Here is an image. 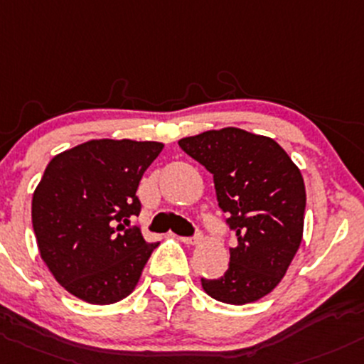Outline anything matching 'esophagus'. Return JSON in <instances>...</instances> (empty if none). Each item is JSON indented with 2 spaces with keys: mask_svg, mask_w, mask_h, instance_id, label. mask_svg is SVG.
<instances>
[{
  "mask_svg": "<svg viewBox=\"0 0 364 364\" xmlns=\"http://www.w3.org/2000/svg\"><path fill=\"white\" fill-rule=\"evenodd\" d=\"M178 239L181 240V242L188 244V246H197V244H200L202 237L200 235H197V237H178Z\"/></svg>",
  "mask_w": 364,
  "mask_h": 364,
  "instance_id": "1",
  "label": "esophagus"
}]
</instances>
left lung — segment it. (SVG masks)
Here are the masks:
<instances>
[{
    "instance_id": "left-lung-1",
    "label": "left lung",
    "mask_w": 364,
    "mask_h": 364,
    "mask_svg": "<svg viewBox=\"0 0 364 364\" xmlns=\"http://www.w3.org/2000/svg\"><path fill=\"white\" fill-rule=\"evenodd\" d=\"M178 144L213 174L218 204L239 240L227 272L202 279V289L223 304L258 301L282 281L301 244L307 195L300 169L272 137L237 127Z\"/></svg>"
}]
</instances>
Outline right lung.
I'll return each mask as SVG.
<instances>
[{
    "mask_svg": "<svg viewBox=\"0 0 364 364\" xmlns=\"http://www.w3.org/2000/svg\"><path fill=\"white\" fill-rule=\"evenodd\" d=\"M162 150L156 141L92 139L48 162L31 218L41 259L73 296L109 305L136 289L159 244L124 225L139 214L137 186Z\"/></svg>",
    "mask_w": 364,
    "mask_h": 364,
    "instance_id": "1",
    "label": "right lung"
}]
</instances>
